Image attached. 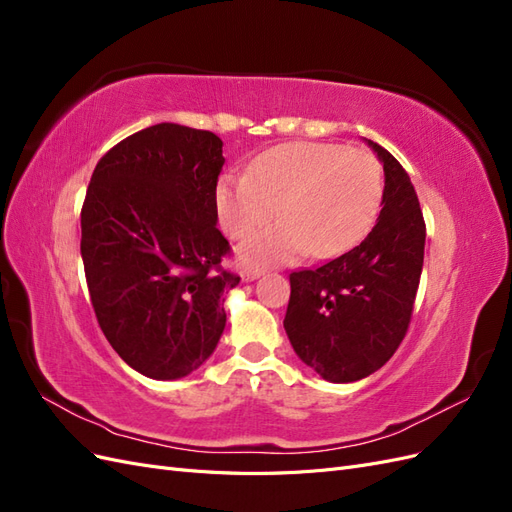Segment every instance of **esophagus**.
<instances>
[{
  "instance_id": "34e87169",
  "label": "esophagus",
  "mask_w": 512,
  "mask_h": 512,
  "mask_svg": "<svg viewBox=\"0 0 512 512\" xmlns=\"http://www.w3.org/2000/svg\"><path fill=\"white\" fill-rule=\"evenodd\" d=\"M260 275H262V271H260V269H247V271H243V273H241L243 282H254V280H258Z\"/></svg>"
}]
</instances>
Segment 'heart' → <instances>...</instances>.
Listing matches in <instances>:
<instances>
[{"instance_id": "heart-1", "label": "heart", "mask_w": 512, "mask_h": 512, "mask_svg": "<svg viewBox=\"0 0 512 512\" xmlns=\"http://www.w3.org/2000/svg\"><path fill=\"white\" fill-rule=\"evenodd\" d=\"M382 170L374 156L331 143H284L262 151L247 175H224L215 188L220 224L245 267L344 254L374 226Z\"/></svg>"}]
</instances>
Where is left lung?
Masks as SVG:
<instances>
[{"mask_svg":"<svg viewBox=\"0 0 512 512\" xmlns=\"http://www.w3.org/2000/svg\"><path fill=\"white\" fill-rule=\"evenodd\" d=\"M365 143L384 170L376 226L327 265L290 273L284 318L299 359L335 384L363 380L395 354L423 271L425 222L414 185L389 151Z\"/></svg>","mask_w":512,"mask_h":512,"instance_id":"8db88e82","label":"left lung"}]
</instances>
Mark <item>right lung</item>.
I'll return each mask as SVG.
<instances>
[{"instance_id":"obj_1","label":"right lung","mask_w":512,"mask_h":512,"mask_svg":"<svg viewBox=\"0 0 512 512\" xmlns=\"http://www.w3.org/2000/svg\"><path fill=\"white\" fill-rule=\"evenodd\" d=\"M222 138L156 123L98 162L81 211V256L108 344L138 374L179 380L203 365L226 327L215 188Z\"/></svg>"}]
</instances>
